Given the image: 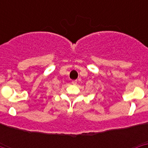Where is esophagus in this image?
Here are the masks:
<instances>
[{"label": "esophagus", "instance_id": "34e87169", "mask_svg": "<svg viewBox=\"0 0 148 148\" xmlns=\"http://www.w3.org/2000/svg\"><path fill=\"white\" fill-rule=\"evenodd\" d=\"M72 84H74V85H75V84H77V80H73V82H72Z\"/></svg>", "mask_w": 148, "mask_h": 148}]
</instances>
